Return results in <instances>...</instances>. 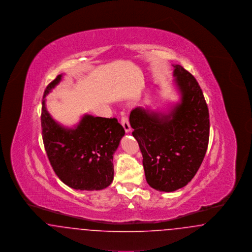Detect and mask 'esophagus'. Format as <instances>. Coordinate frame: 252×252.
I'll return each mask as SVG.
<instances>
[{
    "mask_svg": "<svg viewBox=\"0 0 252 252\" xmlns=\"http://www.w3.org/2000/svg\"><path fill=\"white\" fill-rule=\"evenodd\" d=\"M121 124H122V126H124V128H125L126 132L131 131V126H130V124H129L128 118H127L126 116H123V117H122V119H121Z\"/></svg>",
    "mask_w": 252,
    "mask_h": 252,
    "instance_id": "obj_1",
    "label": "esophagus"
}]
</instances>
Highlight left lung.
Listing matches in <instances>:
<instances>
[{"mask_svg":"<svg viewBox=\"0 0 252 252\" xmlns=\"http://www.w3.org/2000/svg\"><path fill=\"white\" fill-rule=\"evenodd\" d=\"M180 102L166 112L132 109L129 122L142 155L147 183L160 192L188 184L200 167L209 135V109L196 79L180 65H173Z\"/></svg>","mask_w":252,"mask_h":252,"instance_id":"8db88e82","label":"left lung"}]
</instances>
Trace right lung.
Instances as JSON below:
<instances>
[{
    "mask_svg": "<svg viewBox=\"0 0 252 252\" xmlns=\"http://www.w3.org/2000/svg\"><path fill=\"white\" fill-rule=\"evenodd\" d=\"M62 76L58 75L47 86L42 100V139L50 163L60 180L72 189H105L113 180V155L125 129L116 118L90 114H85L73 127H65L54 120L45 106V97Z\"/></svg>",
    "mask_w": 252,
    "mask_h": 252,
    "instance_id": "obj_1",
    "label": "right lung"
}]
</instances>
